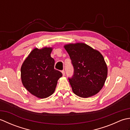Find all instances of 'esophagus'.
<instances>
[{"label":"esophagus","mask_w":130,"mask_h":130,"mask_svg":"<svg viewBox=\"0 0 130 130\" xmlns=\"http://www.w3.org/2000/svg\"><path fill=\"white\" fill-rule=\"evenodd\" d=\"M61 73H62V75H63V76H65V71H64V70H62V71H61Z\"/></svg>","instance_id":"esophagus-1"}]
</instances>
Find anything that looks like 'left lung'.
I'll return each mask as SVG.
<instances>
[{"mask_svg": "<svg viewBox=\"0 0 130 130\" xmlns=\"http://www.w3.org/2000/svg\"><path fill=\"white\" fill-rule=\"evenodd\" d=\"M63 47L74 67V75L69 79L74 93L85 98L96 94L107 77L108 68L103 55L84 43H69Z\"/></svg>", "mask_w": 130, "mask_h": 130, "instance_id": "left-lung-1", "label": "left lung"}]
</instances>
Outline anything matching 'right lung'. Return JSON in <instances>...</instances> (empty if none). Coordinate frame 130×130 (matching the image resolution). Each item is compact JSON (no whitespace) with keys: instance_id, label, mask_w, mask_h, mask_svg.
<instances>
[{"instance_id":"right-lung-1","label":"right lung","mask_w":130,"mask_h":130,"mask_svg":"<svg viewBox=\"0 0 130 130\" xmlns=\"http://www.w3.org/2000/svg\"><path fill=\"white\" fill-rule=\"evenodd\" d=\"M52 47L34 48L24 60L21 68L22 83L28 92L38 98L52 95L57 80L62 76L54 69L55 60L51 57Z\"/></svg>"}]
</instances>
